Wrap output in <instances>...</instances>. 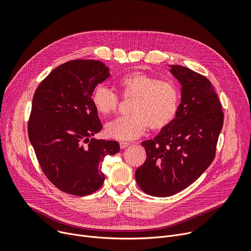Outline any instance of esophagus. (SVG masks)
<instances>
[{"instance_id": "obj_1", "label": "esophagus", "mask_w": 251, "mask_h": 251, "mask_svg": "<svg viewBox=\"0 0 251 251\" xmlns=\"http://www.w3.org/2000/svg\"><path fill=\"white\" fill-rule=\"evenodd\" d=\"M130 144V142H128V141H120V148L121 149H125V148H127L128 146Z\"/></svg>"}]
</instances>
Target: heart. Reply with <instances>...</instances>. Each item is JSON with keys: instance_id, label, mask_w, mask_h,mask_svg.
I'll use <instances>...</instances> for the list:
<instances>
[{"instance_id": "heart-1", "label": "heart", "mask_w": 251, "mask_h": 251, "mask_svg": "<svg viewBox=\"0 0 251 251\" xmlns=\"http://www.w3.org/2000/svg\"><path fill=\"white\" fill-rule=\"evenodd\" d=\"M123 99H132L129 112L105 126V132L113 138L129 140L140 136L150 127L162 130L175 119L180 103L177 86L166 80L142 72L129 73L118 81ZM91 100L101 115L117 111L119 98L103 85H98L92 92Z\"/></svg>"}]
</instances>
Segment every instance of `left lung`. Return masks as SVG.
Returning a JSON list of instances; mask_svg holds the SVG:
<instances>
[{"label":"left lung","instance_id":"8db88e82","mask_svg":"<svg viewBox=\"0 0 251 251\" xmlns=\"http://www.w3.org/2000/svg\"><path fill=\"white\" fill-rule=\"evenodd\" d=\"M182 84L176 118L153 139L143 141L147 160L135 172L140 189L150 195H174L199 179L213 163L224 124L214 85L197 72L171 66Z\"/></svg>","mask_w":251,"mask_h":251}]
</instances>
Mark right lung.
Instances as JSON below:
<instances>
[{"mask_svg": "<svg viewBox=\"0 0 251 251\" xmlns=\"http://www.w3.org/2000/svg\"><path fill=\"white\" fill-rule=\"evenodd\" d=\"M109 75L100 61L73 60L52 70L34 92L28 137L44 174L63 192H96L104 181L103 159L120 151L116 140L89 139L102 128L92 92Z\"/></svg>", "mask_w": 251, "mask_h": 251, "instance_id": "obj_1", "label": "right lung"}]
</instances>
